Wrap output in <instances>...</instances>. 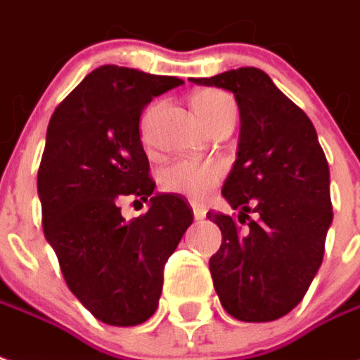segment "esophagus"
<instances>
[{
  "label": "esophagus",
  "mask_w": 360,
  "mask_h": 360,
  "mask_svg": "<svg viewBox=\"0 0 360 360\" xmlns=\"http://www.w3.org/2000/svg\"><path fill=\"white\" fill-rule=\"evenodd\" d=\"M193 214L197 220H202L206 216V208L202 205H197V202H193Z\"/></svg>",
  "instance_id": "esophagus-1"
}]
</instances>
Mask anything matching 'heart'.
Here are the masks:
<instances>
[{
    "label": "heart",
    "instance_id": "heart-1",
    "mask_svg": "<svg viewBox=\"0 0 360 360\" xmlns=\"http://www.w3.org/2000/svg\"><path fill=\"white\" fill-rule=\"evenodd\" d=\"M191 105L202 127H208L210 122L224 117L226 112H236L232 97L218 89H202L195 93ZM150 117H152V110H148L142 119V132H146ZM218 179H220V169L210 163L175 162L160 173V183L165 191L191 198L206 197L214 188Z\"/></svg>",
    "mask_w": 360,
    "mask_h": 360
}]
</instances>
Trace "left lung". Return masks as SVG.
I'll list each match as a JSON object with an SVG mask.
<instances>
[{
	"label": "left lung",
	"mask_w": 360,
	"mask_h": 360,
	"mask_svg": "<svg viewBox=\"0 0 360 360\" xmlns=\"http://www.w3.org/2000/svg\"><path fill=\"white\" fill-rule=\"evenodd\" d=\"M191 82L232 91L240 109L238 158L222 197L248 224L206 214L222 232L208 261L216 294L236 320H278L300 304L323 259L333 220L328 160L311 120L265 72L238 68Z\"/></svg>",
	"instance_id": "left-lung-1"
}]
</instances>
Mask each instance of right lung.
Returning a JSON list of instances; mask_svg holds the SVG:
<instances>
[{"mask_svg":"<svg viewBox=\"0 0 360 360\" xmlns=\"http://www.w3.org/2000/svg\"><path fill=\"white\" fill-rule=\"evenodd\" d=\"M183 79L101 66L58 105L46 130L39 198L46 241L75 298L103 323L138 326L154 316L163 267L193 224L181 195L154 193L140 140L146 105ZM150 200L124 221L122 196Z\"/></svg>","mask_w":360,"mask_h":360,"instance_id":"right-lung-1","label":"right lung"}]
</instances>
